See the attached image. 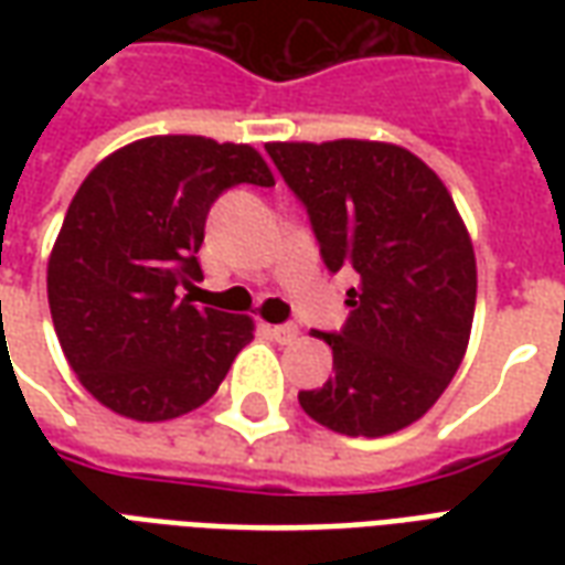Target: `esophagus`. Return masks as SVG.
I'll list each match as a JSON object with an SVG mask.
<instances>
[{
	"label": "esophagus",
	"mask_w": 565,
	"mask_h": 565,
	"mask_svg": "<svg viewBox=\"0 0 565 565\" xmlns=\"http://www.w3.org/2000/svg\"><path fill=\"white\" fill-rule=\"evenodd\" d=\"M269 335L275 342H294L296 327L294 323H275V327H269Z\"/></svg>",
	"instance_id": "esophagus-1"
}]
</instances>
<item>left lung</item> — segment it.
Wrapping results in <instances>:
<instances>
[{
	"label": "left lung",
	"mask_w": 565,
	"mask_h": 565,
	"mask_svg": "<svg viewBox=\"0 0 565 565\" xmlns=\"http://www.w3.org/2000/svg\"><path fill=\"white\" fill-rule=\"evenodd\" d=\"M320 259L356 271L348 320L318 332L332 379L299 391L308 417L342 436H387L424 417L460 369L475 315V254L448 186L384 141H271Z\"/></svg>",
	"instance_id": "1"
}]
</instances>
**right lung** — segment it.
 Here are the masks:
<instances>
[{"label": "right lung", "mask_w": 565, "mask_h": 565, "mask_svg": "<svg viewBox=\"0 0 565 565\" xmlns=\"http://www.w3.org/2000/svg\"><path fill=\"white\" fill-rule=\"evenodd\" d=\"M238 184H275L250 145L153 136L105 157L72 199L47 263V302L68 366L117 415L193 412L254 339L250 318L174 296L202 278L209 211Z\"/></svg>", "instance_id": "add662e5"}]
</instances>
